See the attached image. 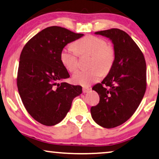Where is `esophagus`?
Instances as JSON below:
<instances>
[{
  "instance_id": "1",
  "label": "esophagus",
  "mask_w": 159,
  "mask_h": 159,
  "mask_svg": "<svg viewBox=\"0 0 159 159\" xmlns=\"http://www.w3.org/2000/svg\"><path fill=\"white\" fill-rule=\"evenodd\" d=\"M90 90V88H88V87H83V88H82V91H83L84 93H88Z\"/></svg>"
}]
</instances>
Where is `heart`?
<instances>
[{"label":"heart","instance_id":"b5f03b06","mask_svg":"<svg viewBox=\"0 0 159 159\" xmlns=\"http://www.w3.org/2000/svg\"><path fill=\"white\" fill-rule=\"evenodd\" d=\"M77 53L91 56L90 69L79 70L74 74L72 81L75 84L88 86L98 80L103 73L111 68L114 60V51L102 38L88 35L75 41L61 50L60 60L67 71L73 72L77 67Z\"/></svg>","mask_w":159,"mask_h":159}]
</instances>
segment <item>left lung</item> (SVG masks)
<instances>
[{
    "label": "left lung",
    "instance_id": "1",
    "mask_svg": "<svg viewBox=\"0 0 159 159\" xmlns=\"http://www.w3.org/2000/svg\"><path fill=\"white\" fill-rule=\"evenodd\" d=\"M95 34L114 45L111 68L101 83L93 88L99 95V103L90 108L93 120L110 129L127 121L140 105L146 90V64L142 51L125 32L111 29Z\"/></svg>",
    "mask_w": 159,
    "mask_h": 159
}]
</instances>
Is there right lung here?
I'll list each match as a JSON object with an SVG mask.
<instances>
[{
  "label": "right lung",
  "instance_id": "add662e5",
  "mask_svg": "<svg viewBox=\"0 0 159 159\" xmlns=\"http://www.w3.org/2000/svg\"><path fill=\"white\" fill-rule=\"evenodd\" d=\"M57 26L38 32L23 48L17 75V88L26 110L37 121L53 126L70 110L82 87L62 82L70 76L60 60L61 50L82 38Z\"/></svg>",
  "mask_w": 159,
  "mask_h": 159
}]
</instances>
